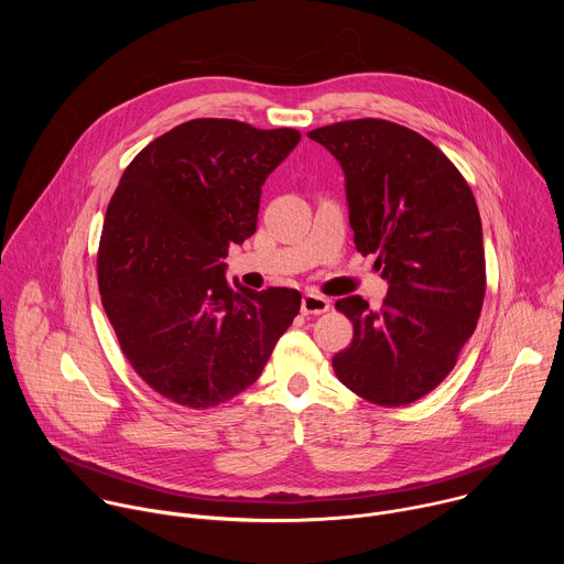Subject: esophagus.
<instances>
[{
  "label": "esophagus",
  "mask_w": 564,
  "mask_h": 564,
  "mask_svg": "<svg viewBox=\"0 0 564 564\" xmlns=\"http://www.w3.org/2000/svg\"><path fill=\"white\" fill-rule=\"evenodd\" d=\"M330 299L321 296L316 292H305L303 299H301V312L303 314H324L330 310Z\"/></svg>",
  "instance_id": "esophagus-1"
}]
</instances>
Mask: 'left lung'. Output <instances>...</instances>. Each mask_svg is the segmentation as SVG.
I'll return each instance as SVG.
<instances>
[{"label":"left lung","instance_id":"left-lung-1","mask_svg":"<svg viewBox=\"0 0 564 564\" xmlns=\"http://www.w3.org/2000/svg\"><path fill=\"white\" fill-rule=\"evenodd\" d=\"M344 170L357 250L388 281L379 310L337 301L355 326L333 368L379 406H406L442 383L473 335L487 290L475 196L424 135L377 118L307 133Z\"/></svg>","mask_w":564,"mask_h":564}]
</instances>
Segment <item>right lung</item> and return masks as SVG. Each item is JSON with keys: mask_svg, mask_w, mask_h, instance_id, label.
I'll return each mask as SVG.
<instances>
[{"mask_svg": "<svg viewBox=\"0 0 564 564\" xmlns=\"http://www.w3.org/2000/svg\"><path fill=\"white\" fill-rule=\"evenodd\" d=\"M296 129L198 118L149 142L109 203L98 252L105 312L133 370L163 397L209 409L250 388L301 294L225 279L227 248L257 231L261 187Z\"/></svg>", "mask_w": 564, "mask_h": 564, "instance_id": "right-lung-1", "label": "right lung"}]
</instances>
